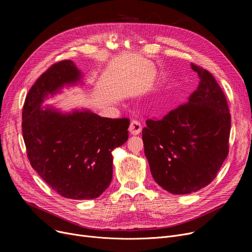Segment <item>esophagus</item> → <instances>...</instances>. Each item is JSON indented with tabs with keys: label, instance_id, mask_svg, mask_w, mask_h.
<instances>
[{
	"label": "esophagus",
	"instance_id": "esophagus-1",
	"mask_svg": "<svg viewBox=\"0 0 252 252\" xmlns=\"http://www.w3.org/2000/svg\"><path fill=\"white\" fill-rule=\"evenodd\" d=\"M128 130H129V133L131 135H139L141 131H142V125H141V123L136 121V119H134V121H131L130 125H129V127H128Z\"/></svg>",
	"mask_w": 252,
	"mask_h": 252
}]
</instances>
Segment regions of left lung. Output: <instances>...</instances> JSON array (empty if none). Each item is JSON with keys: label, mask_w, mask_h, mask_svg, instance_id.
<instances>
[{"label": "left lung", "mask_w": 252, "mask_h": 252, "mask_svg": "<svg viewBox=\"0 0 252 252\" xmlns=\"http://www.w3.org/2000/svg\"><path fill=\"white\" fill-rule=\"evenodd\" d=\"M199 84L189 101L143 128L144 151L154 181L165 191L197 192L216 178L229 152L231 115L213 74L191 64Z\"/></svg>", "instance_id": "1"}]
</instances>
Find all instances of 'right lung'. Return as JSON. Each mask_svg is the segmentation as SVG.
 Masks as SVG:
<instances>
[{"label":"right lung","instance_id":"right-lung-1","mask_svg":"<svg viewBox=\"0 0 252 252\" xmlns=\"http://www.w3.org/2000/svg\"><path fill=\"white\" fill-rule=\"evenodd\" d=\"M73 61L58 62L38 77L25 98L22 134L32 168L65 198H98L112 180V151L128 136L127 118L101 117L90 109L62 111L44 105L64 88L84 86Z\"/></svg>","mask_w":252,"mask_h":252}]
</instances>
